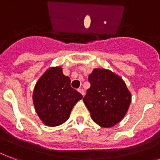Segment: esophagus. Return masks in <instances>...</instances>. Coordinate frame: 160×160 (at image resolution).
<instances>
[{"label": "esophagus", "mask_w": 160, "mask_h": 160, "mask_svg": "<svg viewBox=\"0 0 160 160\" xmlns=\"http://www.w3.org/2000/svg\"><path fill=\"white\" fill-rule=\"evenodd\" d=\"M78 91H79V92L83 95V96L85 95V90H83V89H78Z\"/></svg>", "instance_id": "34e87169"}]
</instances>
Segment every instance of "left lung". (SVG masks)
Here are the masks:
<instances>
[{"mask_svg": "<svg viewBox=\"0 0 160 160\" xmlns=\"http://www.w3.org/2000/svg\"><path fill=\"white\" fill-rule=\"evenodd\" d=\"M90 87L83 100L93 120L101 127H112L121 120L131 102V95L119 75L95 69L88 78Z\"/></svg>", "mask_w": 160, "mask_h": 160, "instance_id": "obj_1", "label": "left lung"}]
</instances>
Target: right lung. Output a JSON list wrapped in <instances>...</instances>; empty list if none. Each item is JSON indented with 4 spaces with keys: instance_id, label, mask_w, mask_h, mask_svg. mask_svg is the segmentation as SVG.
Masks as SVG:
<instances>
[{
    "instance_id": "right-lung-1",
    "label": "right lung",
    "mask_w": 160,
    "mask_h": 160,
    "mask_svg": "<svg viewBox=\"0 0 160 160\" xmlns=\"http://www.w3.org/2000/svg\"><path fill=\"white\" fill-rule=\"evenodd\" d=\"M83 98L70 86L61 67L50 68L37 81L33 93L36 113L47 126H58L70 117L74 105Z\"/></svg>"
}]
</instances>
